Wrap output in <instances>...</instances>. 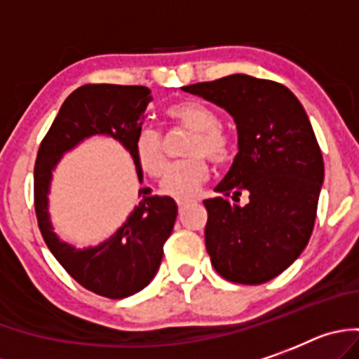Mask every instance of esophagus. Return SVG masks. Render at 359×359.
Instances as JSON below:
<instances>
[{"label": "esophagus", "instance_id": "1", "mask_svg": "<svg viewBox=\"0 0 359 359\" xmlns=\"http://www.w3.org/2000/svg\"><path fill=\"white\" fill-rule=\"evenodd\" d=\"M187 203H191V200H187V198H180V200H177V205H179V209L186 208Z\"/></svg>", "mask_w": 359, "mask_h": 359}]
</instances>
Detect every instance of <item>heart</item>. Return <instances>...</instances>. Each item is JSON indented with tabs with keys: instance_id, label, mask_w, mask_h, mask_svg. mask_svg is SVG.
I'll use <instances>...</instances> for the list:
<instances>
[{
	"instance_id": "obj_1",
	"label": "heart",
	"mask_w": 359,
	"mask_h": 359,
	"mask_svg": "<svg viewBox=\"0 0 359 359\" xmlns=\"http://www.w3.org/2000/svg\"><path fill=\"white\" fill-rule=\"evenodd\" d=\"M166 116L173 123L193 132L187 144L186 156L189 159L168 170V154L163 135L150 127L141 128L135 137V159L143 172L154 179L166 173L161 182V191L173 198H191L209 177V164H225L232 157V141L224 128H219V118L208 103L200 100H184L168 109Z\"/></svg>"
}]
</instances>
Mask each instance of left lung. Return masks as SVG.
<instances>
[{
    "mask_svg": "<svg viewBox=\"0 0 359 359\" xmlns=\"http://www.w3.org/2000/svg\"><path fill=\"white\" fill-rule=\"evenodd\" d=\"M182 91L234 118L238 154L208 209L205 248L231 283L261 284L283 273L315 227L324 159L304 107L283 83L231 75ZM241 192L249 202L238 206Z\"/></svg>",
    "mask_w": 359,
    "mask_h": 359,
    "instance_id": "8db88e82",
    "label": "left lung"
}]
</instances>
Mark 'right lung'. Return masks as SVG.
<instances>
[{"mask_svg": "<svg viewBox=\"0 0 359 359\" xmlns=\"http://www.w3.org/2000/svg\"><path fill=\"white\" fill-rule=\"evenodd\" d=\"M144 86L87 83L71 93L39 147L34 168V200L37 224L48 248L67 273L83 288L107 299H125L156 277L163 247L175 225L177 203L170 196L150 195L141 187L137 208L107 241L79 250L57 238L48 215L51 172L67 150L96 134L111 135L130 151L137 179L143 172L134 143L151 102Z\"/></svg>", "mask_w": 359, "mask_h": 359, "instance_id": "1", "label": "right lung"}]
</instances>
